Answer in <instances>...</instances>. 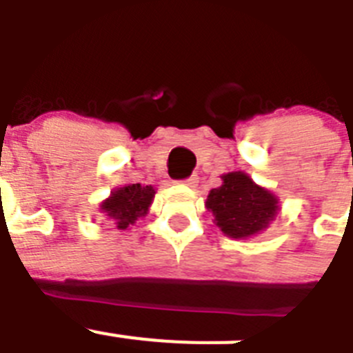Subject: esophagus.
I'll use <instances>...</instances> for the list:
<instances>
[{
	"label": "esophagus",
	"instance_id": "34e87169",
	"mask_svg": "<svg viewBox=\"0 0 353 353\" xmlns=\"http://www.w3.org/2000/svg\"><path fill=\"white\" fill-rule=\"evenodd\" d=\"M181 183L184 184V186H196V183H199V177L196 176H192V177H188V179H184V181H181Z\"/></svg>",
	"mask_w": 353,
	"mask_h": 353
}]
</instances>
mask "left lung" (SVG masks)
<instances>
[{
    "label": "left lung",
    "mask_w": 353,
    "mask_h": 353,
    "mask_svg": "<svg viewBox=\"0 0 353 353\" xmlns=\"http://www.w3.org/2000/svg\"><path fill=\"white\" fill-rule=\"evenodd\" d=\"M205 208L214 216V225L232 239H250L271 225L279 212V199L262 188L246 172L221 176V186L212 188Z\"/></svg>",
    "instance_id": "8db88e82"
}]
</instances>
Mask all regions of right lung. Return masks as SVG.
Returning a JSON list of instances; mask_svg holds the SVG:
<instances>
[{"label": "right lung", "instance_id": "right-lung-1", "mask_svg": "<svg viewBox=\"0 0 353 353\" xmlns=\"http://www.w3.org/2000/svg\"><path fill=\"white\" fill-rule=\"evenodd\" d=\"M154 193L157 190L151 184H125L121 188H114L110 195L100 202V211L114 221L117 230H128L139 218L148 214Z\"/></svg>", "mask_w": 353, "mask_h": 353}]
</instances>
